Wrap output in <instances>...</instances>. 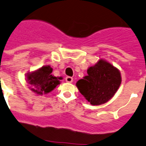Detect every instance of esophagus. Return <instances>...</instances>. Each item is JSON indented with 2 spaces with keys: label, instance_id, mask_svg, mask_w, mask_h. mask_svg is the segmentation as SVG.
<instances>
[{
  "label": "esophagus",
  "instance_id": "1",
  "mask_svg": "<svg viewBox=\"0 0 146 146\" xmlns=\"http://www.w3.org/2000/svg\"><path fill=\"white\" fill-rule=\"evenodd\" d=\"M66 81L67 82V83H72V82L73 81V78H71V77H66Z\"/></svg>",
  "mask_w": 146,
  "mask_h": 146
}]
</instances>
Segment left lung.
I'll return each instance as SVG.
<instances>
[{
  "label": "left lung",
  "mask_w": 146,
  "mask_h": 146,
  "mask_svg": "<svg viewBox=\"0 0 146 146\" xmlns=\"http://www.w3.org/2000/svg\"><path fill=\"white\" fill-rule=\"evenodd\" d=\"M87 74L77 82L76 86L92 105H100L108 102L121 84L119 71L103 60L90 67Z\"/></svg>",
  "instance_id": "left-lung-1"
}]
</instances>
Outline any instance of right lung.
Masks as SVG:
<instances>
[{"instance_id": "obj_1", "label": "right lung", "mask_w": 146, "mask_h": 146, "mask_svg": "<svg viewBox=\"0 0 146 146\" xmlns=\"http://www.w3.org/2000/svg\"><path fill=\"white\" fill-rule=\"evenodd\" d=\"M52 68L49 66H42L38 70L27 74V82L31 86V90L38 95L47 94L51 92L60 84V78L51 74Z\"/></svg>"}]
</instances>
